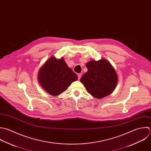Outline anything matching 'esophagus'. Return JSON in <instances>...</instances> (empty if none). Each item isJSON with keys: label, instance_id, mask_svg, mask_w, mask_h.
I'll return each instance as SVG.
<instances>
[{"label": "esophagus", "instance_id": "obj_1", "mask_svg": "<svg viewBox=\"0 0 151 151\" xmlns=\"http://www.w3.org/2000/svg\"><path fill=\"white\" fill-rule=\"evenodd\" d=\"M78 79L79 80V79H81V76H82V74H81V73H79V74L78 75Z\"/></svg>", "mask_w": 151, "mask_h": 151}]
</instances>
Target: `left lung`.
Instances as JSON below:
<instances>
[{
  "label": "left lung",
  "instance_id": "left-lung-1",
  "mask_svg": "<svg viewBox=\"0 0 151 151\" xmlns=\"http://www.w3.org/2000/svg\"><path fill=\"white\" fill-rule=\"evenodd\" d=\"M88 71L80 79L86 91L94 98L102 99L111 95L116 88L118 75L105 59L92 60L86 64Z\"/></svg>",
  "mask_w": 151,
  "mask_h": 151
}]
</instances>
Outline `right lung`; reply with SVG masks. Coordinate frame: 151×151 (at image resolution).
Returning <instances> with one entry per match:
<instances>
[{"label": "right lung", "instance_id": "obj_1", "mask_svg": "<svg viewBox=\"0 0 151 151\" xmlns=\"http://www.w3.org/2000/svg\"><path fill=\"white\" fill-rule=\"evenodd\" d=\"M37 80L49 95L58 96L77 81L78 76L68 66L63 58L59 59L52 56L39 69Z\"/></svg>", "mask_w": 151, "mask_h": 151}]
</instances>
